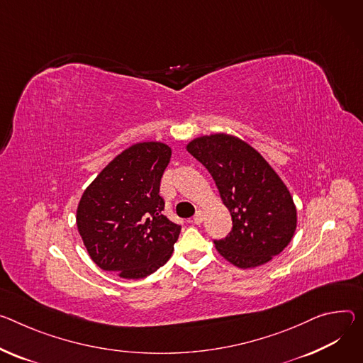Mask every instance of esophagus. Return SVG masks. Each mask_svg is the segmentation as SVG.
<instances>
[{"label":"esophagus","instance_id":"esophagus-1","mask_svg":"<svg viewBox=\"0 0 363 363\" xmlns=\"http://www.w3.org/2000/svg\"><path fill=\"white\" fill-rule=\"evenodd\" d=\"M203 220H204V214H203V211H196V214L194 216V223L195 224H201L203 223Z\"/></svg>","mask_w":363,"mask_h":363}]
</instances>
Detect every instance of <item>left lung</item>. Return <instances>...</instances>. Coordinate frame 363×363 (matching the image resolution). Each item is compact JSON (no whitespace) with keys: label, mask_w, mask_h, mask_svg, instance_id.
Returning <instances> with one entry per match:
<instances>
[{"label":"left lung","mask_w":363,"mask_h":363,"mask_svg":"<svg viewBox=\"0 0 363 363\" xmlns=\"http://www.w3.org/2000/svg\"><path fill=\"white\" fill-rule=\"evenodd\" d=\"M186 150L208 169L233 220L227 238L214 240L217 252L242 269L279 255L295 233L296 208L271 164L250 145L225 133L196 138Z\"/></svg>","instance_id":"1"}]
</instances>
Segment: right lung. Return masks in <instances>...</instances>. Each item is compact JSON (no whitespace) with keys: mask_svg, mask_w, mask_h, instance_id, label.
Segmentation results:
<instances>
[{"mask_svg":"<svg viewBox=\"0 0 363 363\" xmlns=\"http://www.w3.org/2000/svg\"><path fill=\"white\" fill-rule=\"evenodd\" d=\"M171 155V147L160 142L136 143L117 155L84 191L78 232L101 269L140 279L169 260L181 225L162 214L159 186Z\"/></svg>","mask_w":363,"mask_h":363,"instance_id":"add662e5","label":"right lung"}]
</instances>
